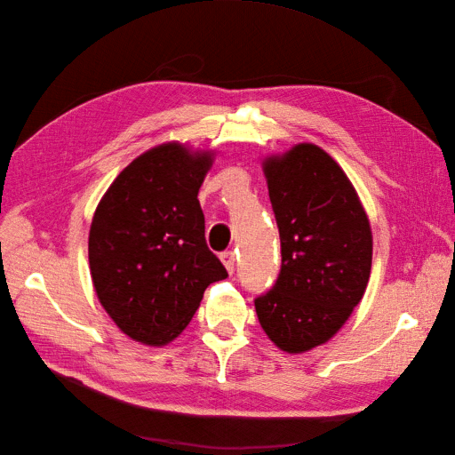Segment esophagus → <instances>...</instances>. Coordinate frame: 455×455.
Wrapping results in <instances>:
<instances>
[{
    "instance_id": "esophagus-1",
    "label": "esophagus",
    "mask_w": 455,
    "mask_h": 455,
    "mask_svg": "<svg viewBox=\"0 0 455 455\" xmlns=\"http://www.w3.org/2000/svg\"><path fill=\"white\" fill-rule=\"evenodd\" d=\"M220 259H222V264L226 266V269H228L229 273L235 271V252H233V251H226V252L220 254Z\"/></svg>"
}]
</instances>
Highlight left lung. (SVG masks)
Listing matches in <instances>:
<instances>
[{
	"instance_id": "1",
	"label": "left lung",
	"mask_w": 455,
	"mask_h": 455,
	"mask_svg": "<svg viewBox=\"0 0 455 455\" xmlns=\"http://www.w3.org/2000/svg\"><path fill=\"white\" fill-rule=\"evenodd\" d=\"M281 237V273L254 299L267 338L286 353L326 343L364 296L371 231L339 164L315 144L264 161Z\"/></svg>"
}]
</instances>
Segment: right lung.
Returning a JSON list of instances; mask_svg holds the SVG:
<instances>
[{
	"label": "right lung",
	"instance_id": "obj_1",
	"mask_svg": "<svg viewBox=\"0 0 455 455\" xmlns=\"http://www.w3.org/2000/svg\"><path fill=\"white\" fill-rule=\"evenodd\" d=\"M211 151L148 149L108 188L89 231L96 296L123 334L164 346L189 324L204 288L228 277L204 241L197 199Z\"/></svg>",
	"mask_w": 455,
	"mask_h": 455
}]
</instances>
